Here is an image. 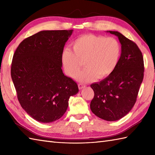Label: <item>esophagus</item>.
<instances>
[{
	"mask_svg": "<svg viewBox=\"0 0 155 155\" xmlns=\"http://www.w3.org/2000/svg\"><path fill=\"white\" fill-rule=\"evenodd\" d=\"M78 88H79V89L81 90V89H82V88H83L84 87H85V85L84 84H78Z\"/></svg>",
	"mask_w": 155,
	"mask_h": 155,
	"instance_id": "obj_1",
	"label": "esophagus"
}]
</instances>
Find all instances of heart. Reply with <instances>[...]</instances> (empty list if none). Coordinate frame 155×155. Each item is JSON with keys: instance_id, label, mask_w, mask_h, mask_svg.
I'll return each instance as SVG.
<instances>
[{"instance_id": "1", "label": "heart", "mask_w": 155, "mask_h": 155, "mask_svg": "<svg viewBox=\"0 0 155 155\" xmlns=\"http://www.w3.org/2000/svg\"><path fill=\"white\" fill-rule=\"evenodd\" d=\"M73 51L65 48L61 53V61L66 73L74 77L83 65L87 67L76 75L78 81L87 83L103 79L113 72L119 61L120 42L114 37L87 34L81 35L72 42Z\"/></svg>"}]
</instances>
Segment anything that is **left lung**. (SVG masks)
I'll list each match as a JSON object with an SVG mask.
<instances>
[{"label": "left lung", "instance_id": "8db88e82", "mask_svg": "<svg viewBox=\"0 0 155 155\" xmlns=\"http://www.w3.org/2000/svg\"><path fill=\"white\" fill-rule=\"evenodd\" d=\"M118 37L121 44V55L112 73L91 87L94 91L92 112L102 119H120L132 109L137 101L144 77L143 54L135 42L117 31H109Z\"/></svg>", "mask_w": 155, "mask_h": 155}]
</instances>
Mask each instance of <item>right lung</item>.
Masks as SVG:
<instances>
[{"mask_svg":"<svg viewBox=\"0 0 155 155\" xmlns=\"http://www.w3.org/2000/svg\"><path fill=\"white\" fill-rule=\"evenodd\" d=\"M72 30L43 31L19 44L13 55L11 78L22 108L35 120L48 123L67 110L77 84L62 70L61 53Z\"/></svg>","mask_w":155,"mask_h":155,"instance_id":"right-lung-1","label":"right lung"}]
</instances>
